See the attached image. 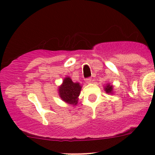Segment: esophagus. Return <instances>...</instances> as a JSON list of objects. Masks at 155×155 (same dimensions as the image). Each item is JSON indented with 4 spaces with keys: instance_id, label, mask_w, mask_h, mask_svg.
<instances>
[{
    "instance_id": "esophagus-1",
    "label": "esophagus",
    "mask_w": 155,
    "mask_h": 155,
    "mask_svg": "<svg viewBox=\"0 0 155 155\" xmlns=\"http://www.w3.org/2000/svg\"><path fill=\"white\" fill-rule=\"evenodd\" d=\"M85 81L87 82V83H90V82H91V78L90 77L86 78V79H85Z\"/></svg>"
}]
</instances>
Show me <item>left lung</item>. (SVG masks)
<instances>
[{"label":"left lung","instance_id":"left-lung-1","mask_svg":"<svg viewBox=\"0 0 155 155\" xmlns=\"http://www.w3.org/2000/svg\"><path fill=\"white\" fill-rule=\"evenodd\" d=\"M112 88H113V87H112V85H109V84L107 85V86L105 87V90H106V91L107 92V93H112Z\"/></svg>","mask_w":155,"mask_h":155}]
</instances>
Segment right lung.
<instances>
[{"mask_svg":"<svg viewBox=\"0 0 155 155\" xmlns=\"http://www.w3.org/2000/svg\"><path fill=\"white\" fill-rule=\"evenodd\" d=\"M81 87L79 83H74L70 77H66L61 86L59 87V95L65 102L76 105Z\"/></svg>","mask_w":155,"mask_h":155,"instance_id":"obj_1","label":"right lung"}]
</instances>
